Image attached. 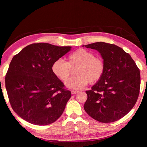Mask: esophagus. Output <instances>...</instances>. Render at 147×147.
<instances>
[{"label":"esophagus","mask_w":147,"mask_h":147,"mask_svg":"<svg viewBox=\"0 0 147 147\" xmlns=\"http://www.w3.org/2000/svg\"><path fill=\"white\" fill-rule=\"evenodd\" d=\"M78 92V91H75V90H72V91H71V94L74 95V94H76V93H77Z\"/></svg>","instance_id":"34e87169"}]
</instances>
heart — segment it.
<instances>
[{"instance_id": "heart-1", "label": "heart", "mask_w": 147, "mask_h": 147, "mask_svg": "<svg viewBox=\"0 0 147 147\" xmlns=\"http://www.w3.org/2000/svg\"><path fill=\"white\" fill-rule=\"evenodd\" d=\"M78 65L75 71L77 76L71 78L65 83L67 88L82 89L90 83H94L101 78L104 73L105 65L100 58L95 57L92 52L83 49L76 51L68 56V62L57 59L53 62L52 71L59 80L65 82L71 74V68Z\"/></svg>"}]
</instances>
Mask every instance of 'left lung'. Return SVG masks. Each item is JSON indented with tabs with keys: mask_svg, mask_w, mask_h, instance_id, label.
Segmentation results:
<instances>
[{
	"mask_svg": "<svg viewBox=\"0 0 147 147\" xmlns=\"http://www.w3.org/2000/svg\"><path fill=\"white\" fill-rule=\"evenodd\" d=\"M96 50L104 60L102 78L87 90L84 109L90 116L101 123L116 121L131 110L140 88L139 69L131 55L114 44L96 42L83 45Z\"/></svg>",
	"mask_w": 147,
	"mask_h": 147,
	"instance_id": "left-lung-1",
	"label": "left lung"
}]
</instances>
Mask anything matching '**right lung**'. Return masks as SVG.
<instances>
[{"mask_svg": "<svg viewBox=\"0 0 147 147\" xmlns=\"http://www.w3.org/2000/svg\"><path fill=\"white\" fill-rule=\"evenodd\" d=\"M71 49L47 43H33L14 55L5 75L13 111L35 125H48L63 113L71 93L52 71L53 62Z\"/></svg>", "mask_w": 147, "mask_h": 147, "instance_id": "right-lung-1", "label": "right lung"}]
</instances>
